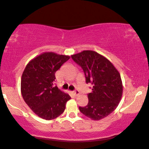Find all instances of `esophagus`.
<instances>
[{"mask_svg":"<svg viewBox=\"0 0 149 149\" xmlns=\"http://www.w3.org/2000/svg\"><path fill=\"white\" fill-rule=\"evenodd\" d=\"M72 93H73V95H75V96H78L79 95V91H78V90L75 89V91L72 92Z\"/></svg>","mask_w":149,"mask_h":149,"instance_id":"esophagus-1","label":"esophagus"}]
</instances>
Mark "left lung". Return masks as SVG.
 I'll return each instance as SVG.
<instances>
[{
  "mask_svg": "<svg viewBox=\"0 0 149 149\" xmlns=\"http://www.w3.org/2000/svg\"><path fill=\"white\" fill-rule=\"evenodd\" d=\"M72 58L83 70L86 82L93 86L88 94V103L79 107L80 112L93 120L108 116L116 109L122 96L118 71L108 59L93 51H84L72 55Z\"/></svg>",
  "mask_w": 149,
  "mask_h": 149,
  "instance_id": "obj_1",
  "label": "left lung"
}]
</instances>
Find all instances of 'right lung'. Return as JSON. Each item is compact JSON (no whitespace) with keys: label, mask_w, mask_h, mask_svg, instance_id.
<instances>
[{"label":"right lung","mask_w":149,"mask_h":149,"mask_svg":"<svg viewBox=\"0 0 149 149\" xmlns=\"http://www.w3.org/2000/svg\"><path fill=\"white\" fill-rule=\"evenodd\" d=\"M70 56L45 53L29 62L23 72L21 91L25 102L37 116L51 120L64 112L71 97L60 91L55 73Z\"/></svg>","instance_id":"obj_1"}]
</instances>
